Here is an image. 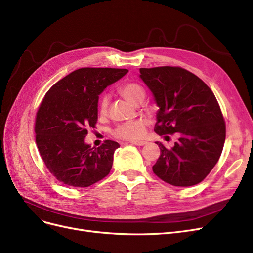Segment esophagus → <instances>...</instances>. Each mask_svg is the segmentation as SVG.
Wrapping results in <instances>:
<instances>
[{
  "label": "esophagus",
  "mask_w": 253,
  "mask_h": 253,
  "mask_svg": "<svg viewBox=\"0 0 253 253\" xmlns=\"http://www.w3.org/2000/svg\"><path fill=\"white\" fill-rule=\"evenodd\" d=\"M130 143L135 145V146H144V145H146L147 142H145V141H132V142H130Z\"/></svg>",
  "instance_id": "obj_1"
}]
</instances>
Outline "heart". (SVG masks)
<instances>
[{
  "mask_svg": "<svg viewBox=\"0 0 253 253\" xmlns=\"http://www.w3.org/2000/svg\"><path fill=\"white\" fill-rule=\"evenodd\" d=\"M120 91L128 101L133 104H138L142 103L145 99L146 91L141 84L135 82H129L121 86ZM108 96L103 95L99 101V110L101 114H104L107 110L108 106ZM146 121L143 119L137 120H130L120 123L115 129L112 133L118 138L122 139H137L142 137L145 132Z\"/></svg>",
  "mask_w": 253,
  "mask_h": 253,
  "instance_id": "1",
  "label": "heart"
}]
</instances>
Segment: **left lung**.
I'll use <instances>...</instances> for the list:
<instances>
[{
    "instance_id": "1",
    "label": "left lung",
    "mask_w": 253,
    "mask_h": 253,
    "mask_svg": "<svg viewBox=\"0 0 253 253\" xmlns=\"http://www.w3.org/2000/svg\"><path fill=\"white\" fill-rule=\"evenodd\" d=\"M157 106L154 131L178 133L171 149H161L152 170L165 182L191 186L201 182L219 161L225 142V122L211 89L199 77L179 67L139 69Z\"/></svg>"
}]
</instances>
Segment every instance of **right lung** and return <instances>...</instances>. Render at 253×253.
Wrapping results in <instances>:
<instances>
[{"mask_svg": "<svg viewBox=\"0 0 253 253\" xmlns=\"http://www.w3.org/2000/svg\"><path fill=\"white\" fill-rule=\"evenodd\" d=\"M128 73L126 69L82 68L45 93L35 121V139L48 170L72 188H87L107 176L120 147L107 141L98 148L84 142L98 120L99 95Z\"/></svg>", "mask_w": 253, "mask_h": 253, "instance_id": "right-lung-1", "label": "right lung"}]
</instances>
